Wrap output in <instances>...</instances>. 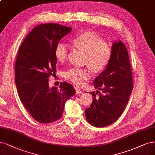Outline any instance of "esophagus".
Returning a JSON list of instances; mask_svg holds the SVG:
<instances>
[{
	"mask_svg": "<svg viewBox=\"0 0 155 155\" xmlns=\"http://www.w3.org/2000/svg\"><path fill=\"white\" fill-rule=\"evenodd\" d=\"M76 94H81L83 92H82V91L81 90H80L79 88H76Z\"/></svg>",
	"mask_w": 155,
	"mask_h": 155,
	"instance_id": "esophagus-1",
	"label": "esophagus"
}]
</instances>
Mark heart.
<instances>
[{
  "mask_svg": "<svg viewBox=\"0 0 155 155\" xmlns=\"http://www.w3.org/2000/svg\"><path fill=\"white\" fill-rule=\"evenodd\" d=\"M78 49L86 54L84 62L95 72L103 71L107 67L113 53L112 47L101 37L93 32H84L72 40ZM69 47L65 43L58 44L54 54L60 62H65L68 56ZM64 77L79 86L83 84L90 77V72L85 68L73 67L64 73Z\"/></svg>",
  "mask_w": 155,
  "mask_h": 155,
  "instance_id": "b5f03b06",
  "label": "heart"
}]
</instances>
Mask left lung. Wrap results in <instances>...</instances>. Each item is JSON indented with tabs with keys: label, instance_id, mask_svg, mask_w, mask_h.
Returning <instances> with one entry per match:
<instances>
[{
	"label": "left lung",
	"instance_id": "8db88e82",
	"mask_svg": "<svg viewBox=\"0 0 155 155\" xmlns=\"http://www.w3.org/2000/svg\"><path fill=\"white\" fill-rule=\"evenodd\" d=\"M112 49L108 65L94 81L95 88L102 90L104 94H101L98 90L91 92L93 101L85 110L87 121L95 127L107 126L119 118L133 87L131 67L126 46L119 40L114 42Z\"/></svg>",
	"mask_w": 155,
	"mask_h": 155
}]
</instances>
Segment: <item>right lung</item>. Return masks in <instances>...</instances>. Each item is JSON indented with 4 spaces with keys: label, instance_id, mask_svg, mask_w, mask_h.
I'll list each match as a JSON object with an SVG mask.
<instances>
[{
    "label": "right lung",
    "instance_id": "obj_1",
    "mask_svg": "<svg viewBox=\"0 0 155 155\" xmlns=\"http://www.w3.org/2000/svg\"><path fill=\"white\" fill-rule=\"evenodd\" d=\"M72 28L48 23L35 27L21 44L16 59L15 84L20 101L30 115L40 123L61 118L66 101L75 94L70 83L49 87V78L56 72L54 51L58 42Z\"/></svg>",
    "mask_w": 155,
    "mask_h": 155
}]
</instances>
